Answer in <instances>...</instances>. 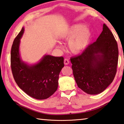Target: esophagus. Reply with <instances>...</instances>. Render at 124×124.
I'll use <instances>...</instances> for the list:
<instances>
[{"instance_id":"obj_1","label":"esophagus","mask_w":124,"mask_h":124,"mask_svg":"<svg viewBox=\"0 0 124 124\" xmlns=\"http://www.w3.org/2000/svg\"><path fill=\"white\" fill-rule=\"evenodd\" d=\"M69 63H70V61L68 59H64V64L65 65H68Z\"/></svg>"}]
</instances>
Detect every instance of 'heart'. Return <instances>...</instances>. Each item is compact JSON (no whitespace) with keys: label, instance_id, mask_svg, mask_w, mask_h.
Wrapping results in <instances>:
<instances>
[{"label":"heart","instance_id":"1","mask_svg":"<svg viewBox=\"0 0 124 124\" xmlns=\"http://www.w3.org/2000/svg\"><path fill=\"white\" fill-rule=\"evenodd\" d=\"M59 37L62 40H69V50L72 54H78L88 47L92 38V31L87 26L78 23L71 25L65 31L62 32Z\"/></svg>","mask_w":124,"mask_h":124}]
</instances>
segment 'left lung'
I'll use <instances>...</instances> for the list:
<instances>
[{
    "mask_svg": "<svg viewBox=\"0 0 124 124\" xmlns=\"http://www.w3.org/2000/svg\"><path fill=\"white\" fill-rule=\"evenodd\" d=\"M118 44L109 28L103 30L96 41L81 55L70 59L73 74L78 87L86 93H101L111 84L118 62Z\"/></svg>",
    "mask_w": 124,
    "mask_h": 124,
    "instance_id": "1",
    "label": "left lung"
}]
</instances>
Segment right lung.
<instances>
[{"instance_id":"obj_1","label":"right lung","mask_w":124,"mask_h":124,"mask_svg":"<svg viewBox=\"0 0 124 124\" xmlns=\"http://www.w3.org/2000/svg\"><path fill=\"white\" fill-rule=\"evenodd\" d=\"M23 27L14 41L11 51V66L13 76L24 92L38 100L48 98L57 90L59 75L64 66V58L45 55L39 62L28 64L23 62L19 53Z\"/></svg>"}]
</instances>
